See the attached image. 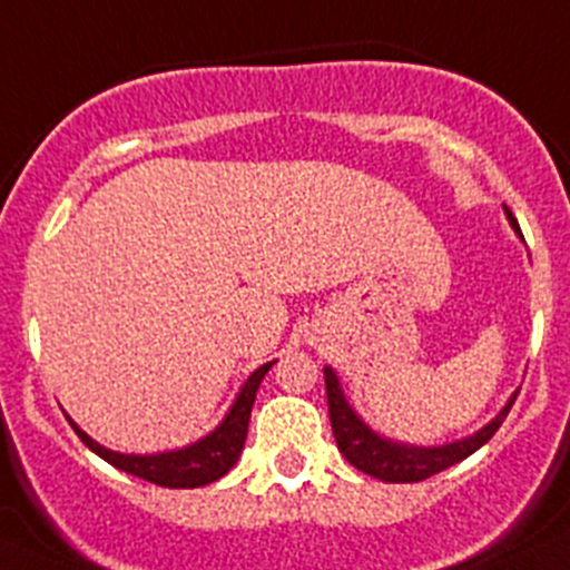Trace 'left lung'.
Here are the masks:
<instances>
[{
    "label": "left lung",
    "instance_id": "8db88e82",
    "mask_svg": "<svg viewBox=\"0 0 570 570\" xmlns=\"http://www.w3.org/2000/svg\"><path fill=\"white\" fill-rule=\"evenodd\" d=\"M507 219L515 228V234L521 236V228H518V219L512 217L510 208L504 206ZM325 373V395H328V414H331V429H334V440L340 445L342 456L351 462L353 468H358L367 476L381 479V482L403 484V482H423V479L434 476V473L445 471V468L456 465L465 456H471L473 451L482 449L495 432L499 425L504 423V417L510 414L512 403H515L518 392H512V397L507 401V406L490 420L484 429H479L476 434L465 440H456V443L434 445V449H425V445H406L395 443V440H386L381 434H375L356 412L347 403L345 392H342L340 379L331 367L323 370Z\"/></svg>",
    "mask_w": 570,
    "mask_h": 570
}]
</instances>
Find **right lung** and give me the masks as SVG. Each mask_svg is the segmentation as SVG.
Instances as JSON below:
<instances>
[{"instance_id":"obj_1","label":"right lung","mask_w":570,"mask_h":570,"mask_svg":"<svg viewBox=\"0 0 570 570\" xmlns=\"http://www.w3.org/2000/svg\"><path fill=\"white\" fill-rule=\"evenodd\" d=\"M275 362L262 364L258 370H253L247 375V381L242 384L239 395L230 403L228 414L223 417V423L214 429L212 434H206L197 443L186 445V449L167 451V454H119V451H110L105 445L94 443L80 425L71 417H66L71 423V429L77 432V438L88 445L97 456H102L105 462H110L119 471L132 473V476L145 479V482L161 484V488H203V484H212L217 479H223L230 468L239 460L242 449H245L247 440V423H250V409L256 401V392L262 379L267 375V370Z\"/></svg>"}]
</instances>
